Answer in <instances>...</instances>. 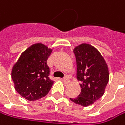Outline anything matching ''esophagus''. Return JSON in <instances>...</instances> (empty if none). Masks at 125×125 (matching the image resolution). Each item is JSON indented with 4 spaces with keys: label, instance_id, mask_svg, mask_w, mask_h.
Listing matches in <instances>:
<instances>
[{
    "label": "esophagus",
    "instance_id": "1",
    "mask_svg": "<svg viewBox=\"0 0 125 125\" xmlns=\"http://www.w3.org/2000/svg\"><path fill=\"white\" fill-rule=\"evenodd\" d=\"M62 81H63L65 83H68L70 82V80H69V78L67 77H64L63 79H62Z\"/></svg>",
    "mask_w": 125,
    "mask_h": 125
}]
</instances>
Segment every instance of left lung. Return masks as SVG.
Segmentation results:
<instances>
[{"label":"left lung","mask_w":125,"mask_h":125,"mask_svg":"<svg viewBox=\"0 0 125 125\" xmlns=\"http://www.w3.org/2000/svg\"><path fill=\"white\" fill-rule=\"evenodd\" d=\"M77 62V79L81 81V94L70 98L83 107L92 105L104 94L108 83V66L100 52L94 47L82 44L74 49Z\"/></svg>","instance_id":"obj_1"}]
</instances>
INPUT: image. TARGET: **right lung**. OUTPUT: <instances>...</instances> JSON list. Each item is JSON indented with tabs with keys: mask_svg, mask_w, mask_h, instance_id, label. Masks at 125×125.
Instances as JSON below:
<instances>
[{
	"mask_svg": "<svg viewBox=\"0 0 125 125\" xmlns=\"http://www.w3.org/2000/svg\"><path fill=\"white\" fill-rule=\"evenodd\" d=\"M52 50L42 44L28 47L14 64L11 78L16 91L28 100L33 101L45 97L53 81L50 78L47 61Z\"/></svg>",
	"mask_w": 125,
	"mask_h": 125,
	"instance_id": "1",
	"label": "right lung"
}]
</instances>
